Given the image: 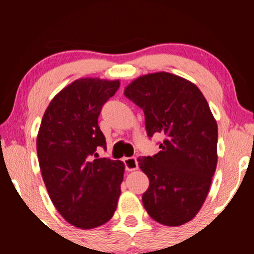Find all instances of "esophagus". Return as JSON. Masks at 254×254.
Masks as SVG:
<instances>
[{
	"label": "esophagus",
	"mask_w": 254,
	"mask_h": 254,
	"mask_svg": "<svg viewBox=\"0 0 254 254\" xmlns=\"http://www.w3.org/2000/svg\"><path fill=\"white\" fill-rule=\"evenodd\" d=\"M124 164L127 172L136 171L137 168H138V164H137L136 157H127V159H124Z\"/></svg>",
	"instance_id": "1"
}]
</instances>
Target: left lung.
Instances as JSON below:
<instances>
[{
	"label": "left lung",
	"instance_id": "1",
	"mask_svg": "<svg viewBox=\"0 0 254 254\" xmlns=\"http://www.w3.org/2000/svg\"><path fill=\"white\" fill-rule=\"evenodd\" d=\"M125 97L143 110L148 136L161 133V150L139 156L149 178L142 202L156 222L178 227L198 214L217 165V123L208 101L191 81L166 71L135 78Z\"/></svg>",
	"mask_w": 254,
	"mask_h": 254
}]
</instances>
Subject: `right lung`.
Returning a JSON list of instances; mask_svg holds the SVG:
<instances>
[{
  "mask_svg": "<svg viewBox=\"0 0 254 254\" xmlns=\"http://www.w3.org/2000/svg\"><path fill=\"white\" fill-rule=\"evenodd\" d=\"M119 86V80H75L50 101L38 131V160L51 202L80 229L103 226L117 209L124 162L92 157L106 148L98 118Z\"/></svg>",
  "mask_w": 254,
  "mask_h": 254,
  "instance_id": "1",
  "label": "right lung"
}]
</instances>
